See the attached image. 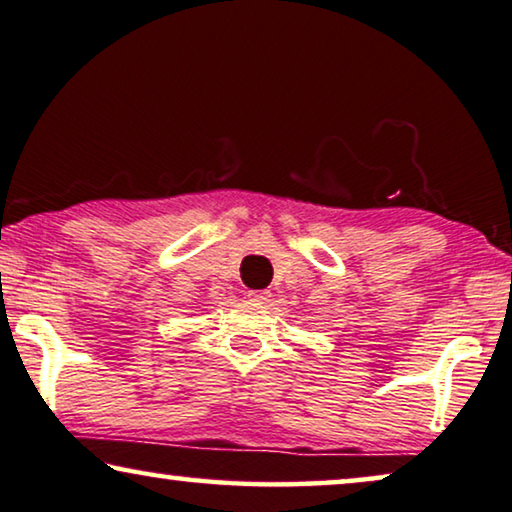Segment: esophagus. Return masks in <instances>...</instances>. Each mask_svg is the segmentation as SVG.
Segmentation results:
<instances>
[{
  "instance_id": "obj_1",
  "label": "esophagus",
  "mask_w": 512,
  "mask_h": 512,
  "mask_svg": "<svg viewBox=\"0 0 512 512\" xmlns=\"http://www.w3.org/2000/svg\"><path fill=\"white\" fill-rule=\"evenodd\" d=\"M247 295H249V300L258 302V305H265V302H270V298H272L270 291H249Z\"/></svg>"
}]
</instances>
